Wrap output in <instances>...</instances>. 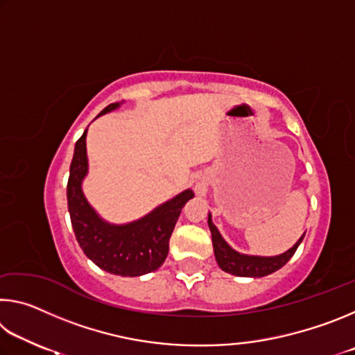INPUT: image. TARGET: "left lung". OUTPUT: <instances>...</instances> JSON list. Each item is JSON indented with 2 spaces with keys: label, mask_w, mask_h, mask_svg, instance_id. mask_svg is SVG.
<instances>
[{
  "label": "left lung",
  "mask_w": 355,
  "mask_h": 355,
  "mask_svg": "<svg viewBox=\"0 0 355 355\" xmlns=\"http://www.w3.org/2000/svg\"><path fill=\"white\" fill-rule=\"evenodd\" d=\"M208 227L209 230H211L213 249L219 268L228 274L238 275V277H264V275L275 272L282 266H285L304 239L302 235V238H300L290 250L277 257H250L238 254L236 250H233L230 245L224 241V238L220 236L219 230L211 222V214L208 216Z\"/></svg>",
  "instance_id": "obj_1"
}]
</instances>
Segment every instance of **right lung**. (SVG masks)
I'll use <instances>...</instances> for the list:
<instances>
[{
	"label": "right lung",
	"mask_w": 355,
	"mask_h": 355,
	"mask_svg": "<svg viewBox=\"0 0 355 355\" xmlns=\"http://www.w3.org/2000/svg\"><path fill=\"white\" fill-rule=\"evenodd\" d=\"M117 106H106L97 117ZM86 133L87 130L75 144L67 183V205L78 244L86 257L106 272L136 277L156 271L169 254V239L182 208L194 194L189 189L184 191L146 218L127 225H111L101 220L81 191V182L87 173Z\"/></svg>",
	"instance_id": "obj_1"
}]
</instances>
